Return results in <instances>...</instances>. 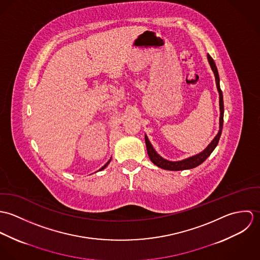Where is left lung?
I'll return each mask as SVG.
<instances>
[{
  "label": "left lung",
  "instance_id": "8db88e82",
  "mask_svg": "<svg viewBox=\"0 0 260 260\" xmlns=\"http://www.w3.org/2000/svg\"><path fill=\"white\" fill-rule=\"evenodd\" d=\"M209 64L211 66V69L213 71V73L215 75V81H216V86L219 92V106H220V119H219V132L218 134L215 136V138L213 139V141L208 145V147L205 149L203 152L192 156L190 158H187L185 160L182 161H177V162H172V161H168L163 159L161 156H159L156 151L153 149L151 143L149 142L147 136H145V143H146V147H147V152H148L149 158L150 160L158 167L165 169V170H171V171H179V170H185V169H191L194 167H197L198 165H200L201 163H203L208 156L212 153V151L215 149L218 144V141L220 139L221 136V132H222L223 127V113H224V105H223V95L222 91L220 89V85H219V75L218 71L216 68V65L213 61V59L207 55Z\"/></svg>",
  "mask_w": 260,
  "mask_h": 260
}]
</instances>
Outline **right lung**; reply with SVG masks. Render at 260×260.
<instances>
[{
  "label": "right lung",
  "mask_w": 260,
  "mask_h": 260,
  "mask_svg": "<svg viewBox=\"0 0 260 260\" xmlns=\"http://www.w3.org/2000/svg\"><path fill=\"white\" fill-rule=\"evenodd\" d=\"M110 160H111V159H110ZM110 160H109V161H108V162H107V163H106V164H105V165H104V166H103V167H102V168H101V169H100V170H102V169H104V168H105V167H106V166H107V165H108V164H109V162H110Z\"/></svg>",
  "instance_id": "1"
}]
</instances>
